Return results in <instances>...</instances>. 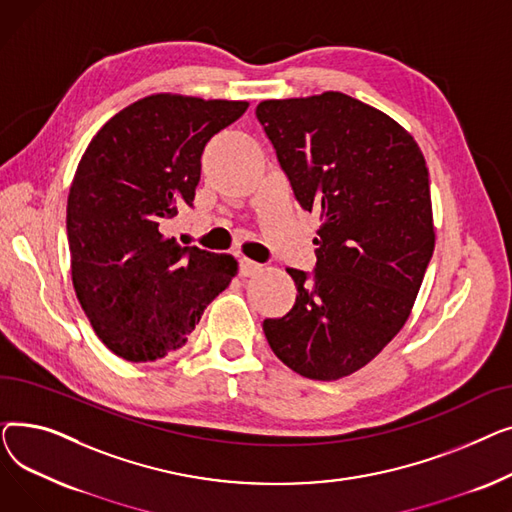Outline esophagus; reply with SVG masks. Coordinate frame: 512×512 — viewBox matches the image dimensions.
Segmentation results:
<instances>
[{
	"label": "esophagus",
	"mask_w": 512,
	"mask_h": 512,
	"mask_svg": "<svg viewBox=\"0 0 512 512\" xmlns=\"http://www.w3.org/2000/svg\"><path fill=\"white\" fill-rule=\"evenodd\" d=\"M238 272H240V276L249 278V276H255V274L261 272V265L255 263V261H251V259H247V257H242V259L238 261Z\"/></svg>",
	"instance_id": "esophagus-1"
}]
</instances>
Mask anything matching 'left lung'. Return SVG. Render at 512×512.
Instances as JSON below:
<instances>
[{"label": "left lung", "mask_w": 512, "mask_h": 512, "mask_svg": "<svg viewBox=\"0 0 512 512\" xmlns=\"http://www.w3.org/2000/svg\"><path fill=\"white\" fill-rule=\"evenodd\" d=\"M292 193L319 211L315 270H292L297 301L263 332L309 380L365 367L409 319L436 234L423 153L375 107L328 91L257 105Z\"/></svg>", "instance_id": "8db88e82"}]
</instances>
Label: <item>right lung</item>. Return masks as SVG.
<instances>
[{
	"mask_svg": "<svg viewBox=\"0 0 512 512\" xmlns=\"http://www.w3.org/2000/svg\"><path fill=\"white\" fill-rule=\"evenodd\" d=\"M247 107L149 95L107 120L80 159L66 209L72 284L101 342L126 361L180 348L236 276L232 255L180 247L164 228L193 207L207 141Z\"/></svg>",
	"mask_w": 512,
	"mask_h": 512,
	"instance_id": "1",
	"label": "right lung"
}]
</instances>
